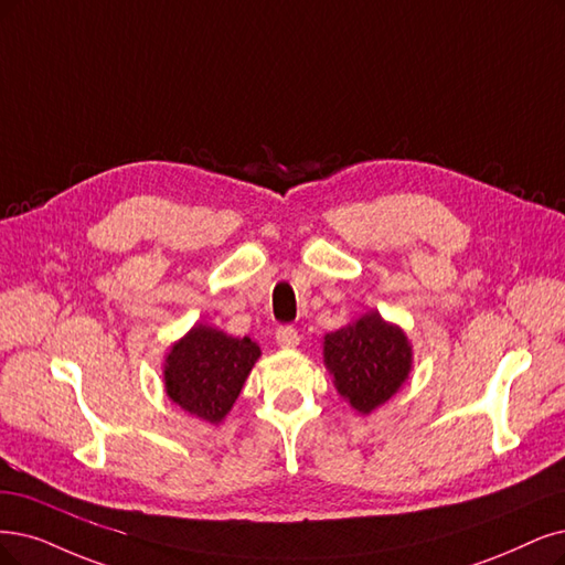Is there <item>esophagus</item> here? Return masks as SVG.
Instances as JSON below:
<instances>
[{
  "label": "esophagus",
  "mask_w": 565,
  "mask_h": 565,
  "mask_svg": "<svg viewBox=\"0 0 565 565\" xmlns=\"http://www.w3.org/2000/svg\"><path fill=\"white\" fill-rule=\"evenodd\" d=\"M275 340H277V344H279L281 349H296V347L300 344L298 330H296V328H290V326H281V328L277 330Z\"/></svg>",
  "instance_id": "1"
}]
</instances>
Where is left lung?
I'll return each mask as SVG.
<instances>
[{
	"label": "left lung",
	"instance_id": "left-lung-1",
	"mask_svg": "<svg viewBox=\"0 0 565 565\" xmlns=\"http://www.w3.org/2000/svg\"><path fill=\"white\" fill-rule=\"evenodd\" d=\"M414 351L407 332L370 309L323 338V365L342 398L367 416L409 380Z\"/></svg>",
	"mask_w": 565,
	"mask_h": 565
}]
</instances>
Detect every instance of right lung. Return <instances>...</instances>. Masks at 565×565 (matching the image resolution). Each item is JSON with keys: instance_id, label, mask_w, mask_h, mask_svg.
Wrapping results in <instances>:
<instances>
[{"instance_id": "add662e5", "label": "right lung", "mask_w": 565, "mask_h": 565, "mask_svg": "<svg viewBox=\"0 0 565 565\" xmlns=\"http://www.w3.org/2000/svg\"><path fill=\"white\" fill-rule=\"evenodd\" d=\"M260 359V347L250 338L195 323L164 353V393L183 412L218 426L244 388Z\"/></svg>"}]
</instances>
